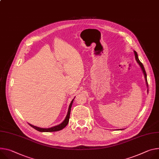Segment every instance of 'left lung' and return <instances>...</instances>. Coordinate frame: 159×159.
I'll list each match as a JSON object with an SVG mask.
<instances>
[{"mask_svg": "<svg viewBox=\"0 0 159 159\" xmlns=\"http://www.w3.org/2000/svg\"><path fill=\"white\" fill-rule=\"evenodd\" d=\"M134 56H135V58H136V61L138 62V63L139 65V66H140V67H141V70H142V71H143V74H144V75H145V80H146V84H147V87L148 88V82H147V73H146V71H145V68H144V66H143V65L142 64V63L139 61V58H138V54H137V52L135 51H134ZM121 130V129H120Z\"/></svg>", "mask_w": 159, "mask_h": 159, "instance_id": "1", "label": "left lung"}]
</instances>
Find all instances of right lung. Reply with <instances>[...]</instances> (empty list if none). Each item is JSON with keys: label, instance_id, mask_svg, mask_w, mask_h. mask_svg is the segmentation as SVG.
Returning <instances> with one entry per match:
<instances>
[{"label": "right lung", "instance_id": "obj_1", "mask_svg": "<svg viewBox=\"0 0 159 159\" xmlns=\"http://www.w3.org/2000/svg\"><path fill=\"white\" fill-rule=\"evenodd\" d=\"M74 100V99H72V101H71L70 105H69L68 113H67V115H66V116L65 120L60 124L57 125H56V126H54V127H50V128H40V127L33 125H32L30 124H29L31 127H32L33 128H34L35 129L37 130V131H38L39 132H55V131H60V130L63 129V128H65L67 125V124H68V123L69 122L70 115V111H71V108L72 103H73Z\"/></svg>", "mask_w": 159, "mask_h": 159}]
</instances>
